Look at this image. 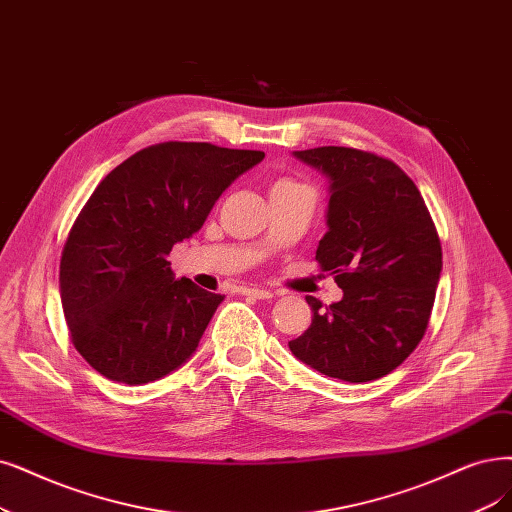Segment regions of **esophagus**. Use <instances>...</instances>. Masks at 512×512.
Segmentation results:
<instances>
[{
	"mask_svg": "<svg viewBox=\"0 0 512 512\" xmlns=\"http://www.w3.org/2000/svg\"><path fill=\"white\" fill-rule=\"evenodd\" d=\"M242 295L246 297H253V299H272L274 293L268 291V289H257V287H251V289H242Z\"/></svg>",
	"mask_w": 512,
	"mask_h": 512,
	"instance_id": "esophagus-1",
	"label": "esophagus"
}]
</instances>
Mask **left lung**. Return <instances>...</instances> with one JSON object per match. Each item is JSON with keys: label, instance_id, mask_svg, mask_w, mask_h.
<instances>
[{"label": "left lung", "instance_id": "1", "mask_svg": "<svg viewBox=\"0 0 512 512\" xmlns=\"http://www.w3.org/2000/svg\"><path fill=\"white\" fill-rule=\"evenodd\" d=\"M331 179L329 232L316 261L344 291L320 312L291 352L337 380L373 382L418 348L430 323L443 253L420 189L392 160L354 147L295 151Z\"/></svg>", "mask_w": 512, "mask_h": 512}]
</instances>
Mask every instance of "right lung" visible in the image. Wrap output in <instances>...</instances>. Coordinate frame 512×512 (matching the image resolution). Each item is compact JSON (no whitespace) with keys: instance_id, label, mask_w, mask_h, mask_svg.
<instances>
[{"instance_id":"1","label":"right lung","mask_w":512,"mask_h":512,"mask_svg":"<svg viewBox=\"0 0 512 512\" xmlns=\"http://www.w3.org/2000/svg\"><path fill=\"white\" fill-rule=\"evenodd\" d=\"M263 151L166 141L124 160L75 217L61 255L71 342L111 382L160 380L198 348L223 295L175 280L173 246Z\"/></svg>"}]
</instances>
